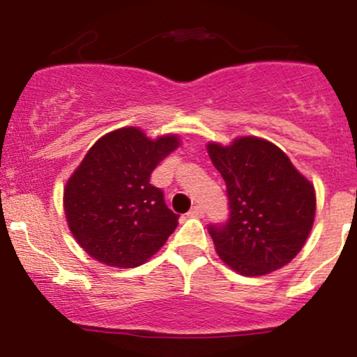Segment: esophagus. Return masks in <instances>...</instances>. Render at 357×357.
I'll return each mask as SVG.
<instances>
[{
    "mask_svg": "<svg viewBox=\"0 0 357 357\" xmlns=\"http://www.w3.org/2000/svg\"><path fill=\"white\" fill-rule=\"evenodd\" d=\"M188 216H190V218H202L203 208L202 206H192L191 210L188 211Z\"/></svg>",
    "mask_w": 357,
    "mask_h": 357,
    "instance_id": "esophagus-1",
    "label": "esophagus"
}]
</instances>
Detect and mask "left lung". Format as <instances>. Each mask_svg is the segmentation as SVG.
<instances>
[{"label": "left lung", "instance_id": "8db88e82", "mask_svg": "<svg viewBox=\"0 0 357 357\" xmlns=\"http://www.w3.org/2000/svg\"><path fill=\"white\" fill-rule=\"evenodd\" d=\"M227 183L230 218L210 225L216 253L247 277L282 268L304 247L314 225L315 192L275 144L240 137L230 146L208 144Z\"/></svg>", "mask_w": 357, "mask_h": 357}]
</instances>
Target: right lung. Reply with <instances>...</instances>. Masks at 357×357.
I'll list each match as a JSON object with an SVG mask.
<instances>
[{
  "label": "right lung",
  "mask_w": 357,
  "mask_h": 357,
  "mask_svg": "<svg viewBox=\"0 0 357 357\" xmlns=\"http://www.w3.org/2000/svg\"><path fill=\"white\" fill-rule=\"evenodd\" d=\"M178 146L173 134L153 141L137 127H122L90 147L63 191L68 227L90 257L130 268L166 243L179 216L149 179Z\"/></svg>",
  "instance_id": "1"
}]
</instances>
